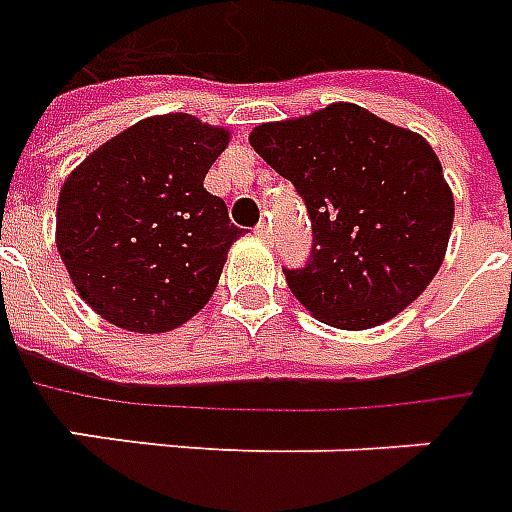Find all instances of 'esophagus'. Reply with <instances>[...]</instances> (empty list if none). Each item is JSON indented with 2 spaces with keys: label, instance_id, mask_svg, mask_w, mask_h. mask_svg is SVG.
I'll use <instances>...</instances> for the list:
<instances>
[{
  "label": "esophagus",
  "instance_id": "1",
  "mask_svg": "<svg viewBox=\"0 0 512 512\" xmlns=\"http://www.w3.org/2000/svg\"><path fill=\"white\" fill-rule=\"evenodd\" d=\"M253 232H256V237H259V240H264V242L272 240V226L264 224V221H261V224L253 229Z\"/></svg>",
  "mask_w": 512,
  "mask_h": 512
}]
</instances>
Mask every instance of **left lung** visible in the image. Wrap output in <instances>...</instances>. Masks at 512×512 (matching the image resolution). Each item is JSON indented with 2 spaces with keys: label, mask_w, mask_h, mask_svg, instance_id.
Returning a JSON list of instances; mask_svg holds the SVG:
<instances>
[{
  "label": "left lung",
  "mask_w": 512,
  "mask_h": 512,
  "mask_svg": "<svg viewBox=\"0 0 512 512\" xmlns=\"http://www.w3.org/2000/svg\"><path fill=\"white\" fill-rule=\"evenodd\" d=\"M248 140L305 199L313 256L286 283L321 324L372 329L424 294L448 251L453 191L421 134L334 102Z\"/></svg>",
  "instance_id": "obj_1"
}]
</instances>
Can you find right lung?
<instances>
[{
  "label": "right lung",
  "instance_id": "obj_1",
  "mask_svg": "<svg viewBox=\"0 0 512 512\" xmlns=\"http://www.w3.org/2000/svg\"><path fill=\"white\" fill-rule=\"evenodd\" d=\"M229 129L197 115L142 118L69 172L56 248L86 305L118 329L161 334L210 302L242 229L205 188Z\"/></svg>",
  "mask_w": 512,
  "mask_h": 512
}]
</instances>
